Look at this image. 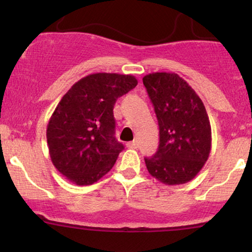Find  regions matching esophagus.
Returning a JSON list of instances; mask_svg holds the SVG:
<instances>
[{
  "label": "esophagus",
  "instance_id": "esophagus-1",
  "mask_svg": "<svg viewBox=\"0 0 252 252\" xmlns=\"http://www.w3.org/2000/svg\"><path fill=\"white\" fill-rule=\"evenodd\" d=\"M137 146H138L137 141H131V142H128V143H126V147H128V148H131V149L137 148Z\"/></svg>",
  "mask_w": 252,
  "mask_h": 252
}]
</instances>
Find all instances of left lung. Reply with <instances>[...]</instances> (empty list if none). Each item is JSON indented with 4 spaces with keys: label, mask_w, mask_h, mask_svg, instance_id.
<instances>
[{
    "label": "left lung",
    "mask_w": 252,
    "mask_h": 252,
    "mask_svg": "<svg viewBox=\"0 0 252 252\" xmlns=\"http://www.w3.org/2000/svg\"><path fill=\"white\" fill-rule=\"evenodd\" d=\"M143 85L160 129L158 152L144 158L147 169L164 185L186 184L200 172L211 152V124L204 103L176 73L147 74Z\"/></svg>",
    "instance_id": "left-lung-1"
}]
</instances>
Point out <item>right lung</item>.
I'll list each match as a JSON object with an SVG mask.
<instances>
[{"label": "right lung", "mask_w": 252, "mask_h": 252, "mask_svg": "<svg viewBox=\"0 0 252 252\" xmlns=\"http://www.w3.org/2000/svg\"><path fill=\"white\" fill-rule=\"evenodd\" d=\"M136 85L130 74L94 73L63 94L46 136L52 162L71 182L92 185L114 167L124 148L115 137L114 105Z\"/></svg>", "instance_id": "1"}]
</instances>
